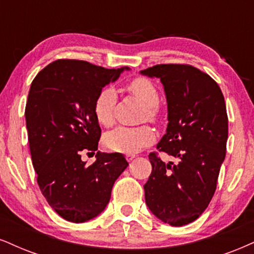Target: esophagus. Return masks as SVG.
Listing matches in <instances>:
<instances>
[{
	"instance_id": "34e87169",
	"label": "esophagus",
	"mask_w": 254,
	"mask_h": 254,
	"mask_svg": "<svg viewBox=\"0 0 254 254\" xmlns=\"http://www.w3.org/2000/svg\"><path fill=\"white\" fill-rule=\"evenodd\" d=\"M135 154H132V153H128V154H126V159H127V161H132L134 158H135Z\"/></svg>"
}]
</instances>
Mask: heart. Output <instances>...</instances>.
<instances>
[{
  "instance_id": "heart-1",
  "label": "heart",
  "mask_w": 254,
  "mask_h": 254,
  "mask_svg": "<svg viewBox=\"0 0 254 254\" xmlns=\"http://www.w3.org/2000/svg\"><path fill=\"white\" fill-rule=\"evenodd\" d=\"M127 90L146 106L147 119L155 118V108L159 103V93L151 81L145 77H136L130 81ZM117 102V94L111 87L100 90L94 101V114L102 126H111L114 121V107ZM154 141V133L148 126L125 127L118 126L106 133L105 146L114 152L135 153Z\"/></svg>"
}]
</instances>
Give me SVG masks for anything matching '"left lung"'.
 I'll use <instances>...</instances> for the list:
<instances>
[{"instance_id": "left-lung-1", "label": "left lung", "mask_w": 254, "mask_h": 254, "mask_svg": "<svg viewBox=\"0 0 254 254\" xmlns=\"http://www.w3.org/2000/svg\"><path fill=\"white\" fill-rule=\"evenodd\" d=\"M140 73L164 86L168 124L158 148L178 159L165 164L148 155L146 205L164 223L183 226L201 215L215 192L228 136L224 95L209 75L189 64H156Z\"/></svg>"}]
</instances>
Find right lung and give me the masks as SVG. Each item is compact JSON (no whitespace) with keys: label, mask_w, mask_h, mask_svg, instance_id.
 <instances>
[{"label":"right lung","mask_w":254,"mask_h":254,"mask_svg":"<svg viewBox=\"0 0 254 254\" xmlns=\"http://www.w3.org/2000/svg\"><path fill=\"white\" fill-rule=\"evenodd\" d=\"M124 70L129 68L58 60L31 82L24 115L37 184L51 207L71 223L101 213L115 180L128 166L121 153L96 151L101 128L94 114L100 90ZM82 151L97 152L93 165L80 160Z\"/></svg>","instance_id":"obj_1"}]
</instances>
